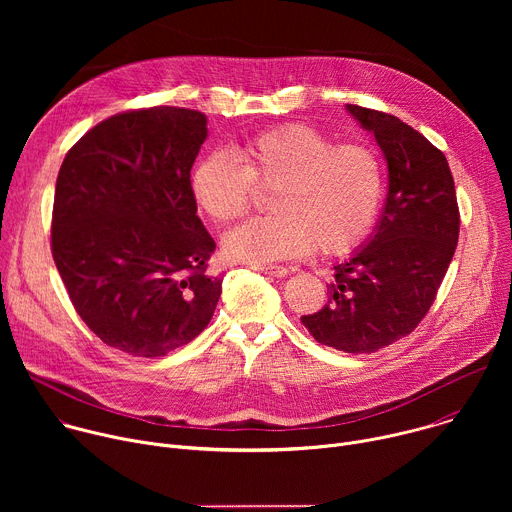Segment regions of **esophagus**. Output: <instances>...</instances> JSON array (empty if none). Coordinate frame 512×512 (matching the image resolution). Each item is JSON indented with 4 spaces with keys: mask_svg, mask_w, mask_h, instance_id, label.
<instances>
[{
    "mask_svg": "<svg viewBox=\"0 0 512 512\" xmlns=\"http://www.w3.org/2000/svg\"><path fill=\"white\" fill-rule=\"evenodd\" d=\"M253 269L261 271L265 275H271V277H285L287 275V269L279 267V265H253Z\"/></svg>",
    "mask_w": 512,
    "mask_h": 512,
    "instance_id": "esophagus-1",
    "label": "esophagus"
}]
</instances>
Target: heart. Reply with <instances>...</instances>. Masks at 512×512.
Segmentation results:
<instances>
[{
    "label": "heart",
    "instance_id": "obj_1",
    "mask_svg": "<svg viewBox=\"0 0 512 512\" xmlns=\"http://www.w3.org/2000/svg\"><path fill=\"white\" fill-rule=\"evenodd\" d=\"M255 188H275L269 200L275 214L225 237L231 261L271 265L314 247L340 255L362 243L377 221L383 166L367 145H334L310 125L289 123L251 137L235 156L206 154L190 176L196 206L218 225L241 218Z\"/></svg>",
    "mask_w": 512,
    "mask_h": 512
}]
</instances>
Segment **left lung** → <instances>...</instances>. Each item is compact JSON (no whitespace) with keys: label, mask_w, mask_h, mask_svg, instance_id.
Listing matches in <instances>:
<instances>
[{"label":"left lung","mask_w":512,"mask_h":512,"mask_svg":"<svg viewBox=\"0 0 512 512\" xmlns=\"http://www.w3.org/2000/svg\"><path fill=\"white\" fill-rule=\"evenodd\" d=\"M375 135L389 170L387 198L371 237L334 265L328 304L302 316L326 346L371 354L411 334L452 263L460 212L446 156L401 119L346 105Z\"/></svg>","instance_id":"8db88e82"}]
</instances>
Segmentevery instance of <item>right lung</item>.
<instances>
[{"label":"right lung","instance_id":"obj_1","mask_svg":"<svg viewBox=\"0 0 512 512\" xmlns=\"http://www.w3.org/2000/svg\"><path fill=\"white\" fill-rule=\"evenodd\" d=\"M206 117L180 107L113 115L66 154L54 192L52 257L72 306L107 344L156 358L210 322L223 277L196 216L190 170Z\"/></svg>","mask_w":512,"mask_h":512}]
</instances>
